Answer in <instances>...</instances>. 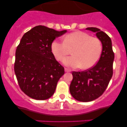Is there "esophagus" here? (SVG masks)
Returning a JSON list of instances; mask_svg holds the SVG:
<instances>
[{
  "label": "esophagus",
  "instance_id": "esophagus-1",
  "mask_svg": "<svg viewBox=\"0 0 127 127\" xmlns=\"http://www.w3.org/2000/svg\"><path fill=\"white\" fill-rule=\"evenodd\" d=\"M64 71H65V72H70L71 71L70 69H67V68H64Z\"/></svg>",
  "mask_w": 127,
  "mask_h": 127
}]
</instances>
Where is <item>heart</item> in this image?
<instances>
[{"label":"heart","instance_id":"obj_1","mask_svg":"<svg viewBox=\"0 0 127 127\" xmlns=\"http://www.w3.org/2000/svg\"><path fill=\"white\" fill-rule=\"evenodd\" d=\"M75 47L72 51L73 56L63 60L67 67L88 69L93 67L99 60L102 52V44L97 37L82 31H76L67 34L64 41L54 40L51 49L58 60H63L68 53L69 48Z\"/></svg>","mask_w":127,"mask_h":127}]
</instances>
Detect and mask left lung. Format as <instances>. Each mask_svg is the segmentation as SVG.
<instances>
[{"mask_svg":"<svg viewBox=\"0 0 127 127\" xmlns=\"http://www.w3.org/2000/svg\"><path fill=\"white\" fill-rule=\"evenodd\" d=\"M86 30L96 33L102 44V52L98 62L85 71L72 73L73 80L69 92L75 99L88 102L96 99L103 93L113 75L114 53L110 37L96 28H87Z\"/></svg>","mask_w":127,"mask_h":127,"instance_id":"left-lung-1","label":"left lung"}]
</instances>
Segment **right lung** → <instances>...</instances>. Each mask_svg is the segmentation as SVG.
Segmentation results:
<instances>
[{"label": "right lung", "instance_id": "obj_1", "mask_svg": "<svg viewBox=\"0 0 127 127\" xmlns=\"http://www.w3.org/2000/svg\"><path fill=\"white\" fill-rule=\"evenodd\" d=\"M66 32L37 26L22 36L15 51L14 71L21 90L30 98L44 100L54 94L64 69L56 60L51 44Z\"/></svg>", "mask_w": 127, "mask_h": 127}]
</instances>
